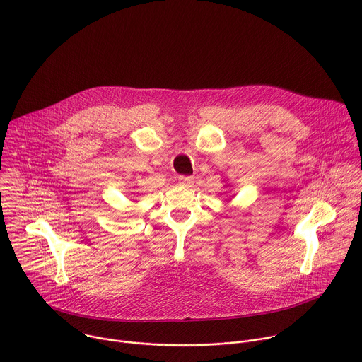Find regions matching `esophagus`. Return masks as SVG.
<instances>
[{
  "mask_svg": "<svg viewBox=\"0 0 362 362\" xmlns=\"http://www.w3.org/2000/svg\"><path fill=\"white\" fill-rule=\"evenodd\" d=\"M178 184L182 185V187H192V184H194V177L181 175V177L178 178Z\"/></svg>",
  "mask_w": 362,
  "mask_h": 362,
  "instance_id": "1",
  "label": "esophagus"
}]
</instances>
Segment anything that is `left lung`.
<instances>
[{"label": "left lung", "instance_id": "left-lung-1", "mask_svg": "<svg viewBox=\"0 0 362 362\" xmlns=\"http://www.w3.org/2000/svg\"><path fill=\"white\" fill-rule=\"evenodd\" d=\"M226 187H228V185H226Z\"/></svg>", "mask_w": 362, "mask_h": 362}]
</instances>
